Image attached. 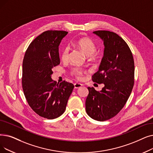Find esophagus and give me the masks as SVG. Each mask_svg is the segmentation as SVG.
Here are the masks:
<instances>
[{
    "label": "esophagus",
    "instance_id": "34e87169",
    "mask_svg": "<svg viewBox=\"0 0 153 153\" xmlns=\"http://www.w3.org/2000/svg\"><path fill=\"white\" fill-rule=\"evenodd\" d=\"M74 85V88L75 89H78L79 88H81V86L82 85V84H81V83H75Z\"/></svg>",
    "mask_w": 153,
    "mask_h": 153
}]
</instances>
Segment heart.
<instances>
[{
    "label": "heart",
    "mask_w": 153,
    "mask_h": 153,
    "mask_svg": "<svg viewBox=\"0 0 153 153\" xmlns=\"http://www.w3.org/2000/svg\"><path fill=\"white\" fill-rule=\"evenodd\" d=\"M76 45L81 50L86 56L89 57V59H94V54L96 51V46L91 39L88 37H83L79 39L76 42ZM69 49L68 47H65L61 54V58L63 61H67L69 58ZM72 74H74L77 77H79L82 73V71L78 68H74L72 71Z\"/></svg>",
    "instance_id": "1"
}]
</instances>
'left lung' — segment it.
I'll return each mask as SVG.
<instances>
[{
	"instance_id": "obj_1",
	"label": "left lung",
	"mask_w": 153,
	"mask_h": 153,
	"mask_svg": "<svg viewBox=\"0 0 153 153\" xmlns=\"http://www.w3.org/2000/svg\"><path fill=\"white\" fill-rule=\"evenodd\" d=\"M93 34L104 44V54L92 81L104 84L99 92L88 87L85 111L94 120L104 121L114 117L127 102L134 85V62L124 40L114 32L97 30Z\"/></svg>"
}]
</instances>
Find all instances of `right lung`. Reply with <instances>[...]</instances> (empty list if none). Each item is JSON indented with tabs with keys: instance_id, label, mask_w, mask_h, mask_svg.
<instances>
[{
	"instance_id": "right-lung-1",
	"label": "right lung",
	"mask_w": 153,
	"mask_h": 153,
	"mask_svg": "<svg viewBox=\"0 0 153 153\" xmlns=\"http://www.w3.org/2000/svg\"><path fill=\"white\" fill-rule=\"evenodd\" d=\"M62 30H48L29 45L22 64V88L32 109L48 119L61 116L65 110L74 86L51 78L53 67L60 64L59 46L68 34Z\"/></svg>"
}]
</instances>
